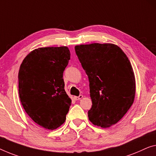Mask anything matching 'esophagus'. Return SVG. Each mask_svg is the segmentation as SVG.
I'll return each mask as SVG.
<instances>
[{"instance_id":"1","label":"esophagus","mask_w":156,"mask_h":156,"mask_svg":"<svg viewBox=\"0 0 156 156\" xmlns=\"http://www.w3.org/2000/svg\"><path fill=\"white\" fill-rule=\"evenodd\" d=\"M82 98H83V95L82 94H80L78 97L75 96L73 97V99H75V100H79V99H81Z\"/></svg>"}]
</instances>
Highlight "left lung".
I'll list each match as a JSON object with an SVG mask.
<instances>
[{
	"label": "left lung",
	"mask_w": 156,
	"mask_h": 156,
	"mask_svg": "<svg viewBox=\"0 0 156 156\" xmlns=\"http://www.w3.org/2000/svg\"><path fill=\"white\" fill-rule=\"evenodd\" d=\"M75 50L89 79L92 101L89 120L104 128L115 125L135 97V78L129 60L118 46L111 43L77 45Z\"/></svg>",
	"instance_id": "8db88e82"
}]
</instances>
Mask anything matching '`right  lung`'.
<instances>
[{
  "instance_id": "1",
  "label": "right lung",
  "mask_w": 156,
  "mask_h": 156,
  "mask_svg": "<svg viewBox=\"0 0 156 156\" xmlns=\"http://www.w3.org/2000/svg\"><path fill=\"white\" fill-rule=\"evenodd\" d=\"M71 59L65 46L36 49L29 53L19 71V94L30 118L48 129L63 124L71 99L64 90L63 73Z\"/></svg>"
}]
</instances>
